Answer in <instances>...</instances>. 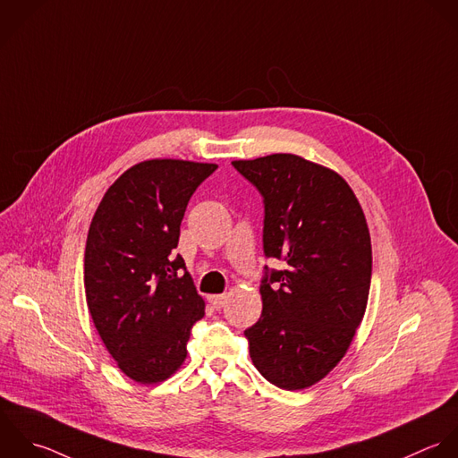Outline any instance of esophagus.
<instances>
[{
    "label": "esophagus",
    "instance_id": "1",
    "mask_svg": "<svg viewBox=\"0 0 458 458\" xmlns=\"http://www.w3.org/2000/svg\"><path fill=\"white\" fill-rule=\"evenodd\" d=\"M208 301L214 309H221L226 303V294H212V296H208Z\"/></svg>",
    "mask_w": 458,
    "mask_h": 458
}]
</instances>
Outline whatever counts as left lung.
Wrapping results in <instances>:
<instances>
[{
    "label": "left lung",
    "mask_w": 458,
    "mask_h": 458,
    "mask_svg": "<svg viewBox=\"0 0 458 458\" xmlns=\"http://www.w3.org/2000/svg\"><path fill=\"white\" fill-rule=\"evenodd\" d=\"M264 196V253L287 264L266 273L262 316L244 332L259 373L285 391L323 380L346 355L371 287L364 210L334 169L293 153L233 160Z\"/></svg>",
    "instance_id": "left-lung-1"
}]
</instances>
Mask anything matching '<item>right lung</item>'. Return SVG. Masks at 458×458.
Segmentation results:
<instances>
[{
  "label": "right lung",
  "mask_w": 458,
  "mask_h": 458,
  "mask_svg": "<svg viewBox=\"0 0 458 458\" xmlns=\"http://www.w3.org/2000/svg\"><path fill=\"white\" fill-rule=\"evenodd\" d=\"M216 167L139 162L106 189L92 216L83 257L87 307L117 368L137 384L173 377L187 359L192 325L205 316L173 250L192 192Z\"/></svg>",
  "instance_id": "add662e5"
}]
</instances>
